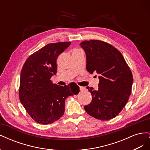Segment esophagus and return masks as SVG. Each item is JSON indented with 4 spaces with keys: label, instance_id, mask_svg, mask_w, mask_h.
Instances as JSON below:
<instances>
[{
    "label": "esophagus",
    "instance_id": "34e87169",
    "mask_svg": "<svg viewBox=\"0 0 150 150\" xmlns=\"http://www.w3.org/2000/svg\"><path fill=\"white\" fill-rule=\"evenodd\" d=\"M79 89L81 91H84L86 89L84 87H83V86H79Z\"/></svg>",
    "mask_w": 150,
    "mask_h": 150
}]
</instances>
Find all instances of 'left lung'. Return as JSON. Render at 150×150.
<instances>
[{
  "label": "left lung",
  "instance_id": "8db88e82",
  "mask_svg": "<svg viewBox=\"0 0 150 150\" xmlns=\"http://www.w3.org/2000/svg\"><path fill=\"white\" fill-rule=\"evenodd\" d=\"M86 69L99 76L98 90L87 87L92 101L84 106L88 115L102 121L114 118L128 102L133 82V74L121 53L112 45L99 40H84Z\"/></svg>",
  "mask_w": 150,
  "mask_h": 150
}]
</instances>
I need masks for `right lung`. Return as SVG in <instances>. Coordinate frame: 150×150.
Segmentation results:
<instances>
[{
  "label": "right lung",
  "mask_w": 150,
  "mask_h": 150,
  "mask_svg": "<svg viewBox=\"0 0 150 150\" xmlns=\"http://www.w3.org/2000/svg\"><path fill=\"white\" fill-rule=\"evenodd\" d=\"M71 42L48 44L27 59L21 73L19 98L26 111L39 124H51L64 115L66 99L77 94V84L58 86L51 77L57 72L58 56Z\"/></svg>",
  "instance_id": "right-lung-1"
}]
</instances>
